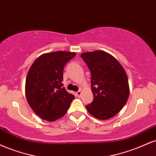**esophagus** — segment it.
I'll return each instance as SVG.
<instances>
[{
	"label": "esophagus",
	"mask_w": 156,
	"mask_h": 156,
	"mask_svg": "<svg viewBox=\"0 0 156 156\" xmlns=\"http://www.w3.org/2000/svg\"><path fill=\"white\" fill-rule=\"evenodd\" d=\"M76 94H77V95H78V97H80V96H81V94H82V91L81 90L78 91V92H76Z\"/></svg>",
	"instance_id": "obj_1"
}]
</instances>
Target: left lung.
I'll list each match as a JSON object with an SVG mask.
<instances>
[{
    "label": "left lung",
    "instance_id": "1",
    "mask_svg": "<svg viewBox=\"0 0 156 156\" xmlns=\"http://www.w3.org/2000/svg\"><path fill=\"white\" fill-rule=\"evenodd\" d=\"M91 72L92 103L86 105L97 119L105 120L121 111L129 97L126 72L116 58L107 52L95 51L81 54Z\"/></svg>",
    "mask_w": 156,
    "mask_h": 156
}]
</instances>
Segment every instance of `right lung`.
<instances>
[{
	"mask_svg": "<svg viewBox=\"0 0 156 156\" xmlns=\"http://www.w3.org/2000/svg\"><path fill=\"white\" fill-rule=\"evenodd\" d=\"M76 53L55 51L44 53L34 61L26 77V97L32 110L49 122L67 113L75 96L62 87L63 69Z\"/></svg>",
	"mask_w": 156,
	"mask_h": 156,
	"instance_id": "right-lung-1",
	"label": "right lung"
}]
</instances>
